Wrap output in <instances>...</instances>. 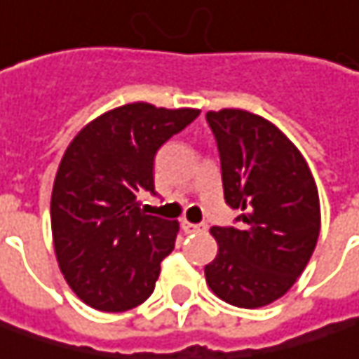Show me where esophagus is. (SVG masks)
<instances>
[{
  "label": "esophagus",
  "instance_id": "esophagus-1",
  "mask_svg": "<svg viewBox=\"0 0 359 359\" xmlns=\"http://www.w3.org/2000/svg\"><path fill=\"white\" fill-rule=\"evenodd\" d=\"M182 229H184L187 233H195V231H205V229H207V225H203V223L182 222Z\"/></svg>",
  "mask_w": 359,
  "mask_h": 359
}]
</instances>
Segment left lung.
Masks as SVG:
<instances>
[{
	"instance_id": "8db88e82",
	"label": "left lung",
	"mask_w": 359,
	"mask_h": 359,
	"mask_svg": "<svg viewBox=\"0 0 359 359\" xmlns=\"http://www.w3.org/2000/svg\"><path fill=\"white\" fill-rule=\"evenodd\" d=\"M207 123L225 203L240 211L238 227H211L219 250L205 266L207 285L229 305H270L297 283L317 245V184L299 148L268 119L222 109L207 111Z\"/></svg>"
}]
</instances>
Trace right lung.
Returning <instances> with one entry per match:
<instances>
[{
	"label": "right lung",
	"instance_id": "right-lung-1",
	"mask_svg": "<svg viewBox=\"0 0 359 359\" xmlns=\"http://www.w3.org/2000/svg\"><path fill=\"white\" fill-rule=\"evenodd\" d=\"M199 109L128 103L87 123L60 160L50 199L56 260L74 294L105 313L142 305L175 250L179 223L146 215L154 156Z\"/></svg>",
	"mask_w": 359,
	"mask_h": 359
}]
</instances>
